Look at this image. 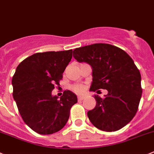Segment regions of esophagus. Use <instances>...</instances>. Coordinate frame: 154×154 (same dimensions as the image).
I'll list each match as a JSON object with an SVG mask.
<instances>
[{
	"label": "esophagus",
	"mask_w": 154,
	"mask_h": 154,
	"mask_svg": "<svg viewBox=\"0 0 154 154\" xmlns=\"http://www.w3.org/2000/svg\"><path fill=\"white\" fill-rule=\"evenodd\" d=\"M84 98H85V97H83V96H78V100L79 101H81V100H84Z\"/></svg>",
	"instance_id": "34e87169"
}]
</instances>
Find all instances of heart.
<instances>
[{"label":"heart","mask_w":154,"mask_h":154,"mask_svg":"<svg viewBox=\"0 0 154 154\" xmlns=\"http://www.w3.org/2000/svg\"><path fill=\"white\" fill-rule=\"evenodd\" d=\"M71 90L74 92H75L76 93H83L85 91V87L83 85L77 84V85L72 86V87H71Z\"/></svg>","instance_id":"b5f03b06"}]
</instances>
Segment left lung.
Returning <instances> with one entry per match:
<instances>
[{
    "label": "left lung",
    "mask_w": 154,
    "mask_h": 154,
    "mask_svg": "<svg viewBox=\"0 0 154 154\" xmlns=\"http://www.w3.org/2000/svg\"><path fill=\"white\" fill-rule=\"evenodd\" d=\"M74 57L92 67L90 91L108 90L104 98L94 95L97 105L87 112L92 124L104 131H116L132 120L142 95L141 76L131 57L122 49L97 43L75 48Z\"/></svg>",
    "instance_id": "obj_1"
}]
</instances>
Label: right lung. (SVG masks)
Returning <instances> with one entry per match:
<instances>
[{
	"label": "right lung",
	"mask_w": 154,
	"mask_h": 154,
	"mask_svg": "<svg viewBox=\"0 0 154 154\" xmlns=\"http://www.w3.org/2000/svg\"><path fill=\"white\" fill-rule=\"evenodd\" d=\"M71 49L38 52L17 66L12 79L13 97L24 122L40 134H51L64 127L75 93L65 90L58 100L51 92L59 84L72 58Z\"/></svg>",
	"instance_id": "add662e5"
}]
</instances>
